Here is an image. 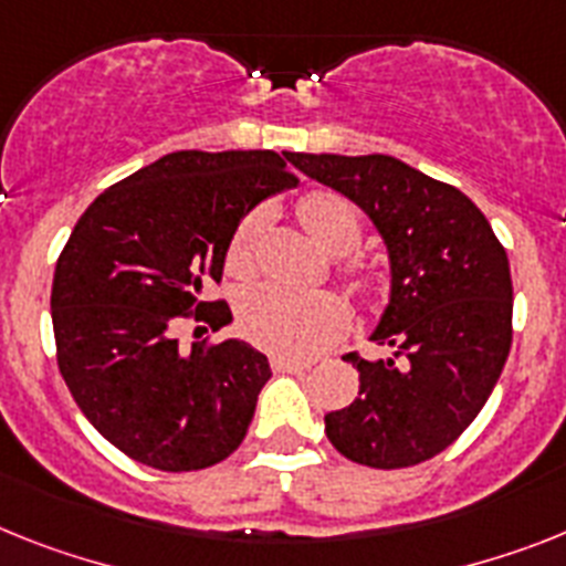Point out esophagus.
I'll use <instances>...</instances> for the list:
<instances>
[{
    "mask_svg": "<svg viewBox=\"0 0 566 566\" xmlns=\"http://www.w3.org/2000/svg\"><path fill=\"white\" fill-rule=\"evenodd\" d=\"M270 365H273V371H279V374H302L311 368V365L302 363V359H284V356H273V359H270Z\"/></svg>",
    "mask_w": 566,
    "mask_h": 566,
    "instance_id": "1",
    "label": "esophagus"
}]
</instances>
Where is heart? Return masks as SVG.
<instances>
[{
  "mask_svg": "<svg viewBox=\"0 0 566 566\" xmlns=\"http://www.w3.org/2000/svg\"><path fill=\"white\" fill-rule=\"evenodd\" d=\"M296 212L305 230L327 253L348 255L363 241V218L345 195L316 189L298 198ZM264 221V210H255L232 232L227 247V270L232 275H250L255 270ZM354 273L363 287H374V279L363 268H354ZM239 322L247 339L259 348L291 359H307L339 339L348 327V305L327 291H291L282 284H261L241 298Z\"/></svg>",
  "mask_w": 566,
  "mask_h": 566,
  "instance_id": "obj_1",
  "label": "heart"
}]
</instances>
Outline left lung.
I'll return each mask as SVG.
<instances>
[{
	"label": "left lung",
	"mask_w": 566,
	"mask_h": 566,
	"mask_svg": "<svg viewBox=\"0 0 566 566\" xmlns=\"http://www.w3.org/2000/svg\"><path fill=\"white\" fill-rule=\"evenodd\" d=\"M284 155L371 218L391 261V298L371 334L391 354L345 356L359 397L325 415L327 440L363 467H417L481 415L510 356L506 250L460 189L391 155Z\"/></svg>",
	"instance_id": "obj_1"
}]
</instances>
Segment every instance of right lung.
I'll return each mask as SVG.
<instances>
[{"label": "right lung", "mask_w": 566, "mask_h": 566, "mask_svg": "<svg viewBox=\"0 0 566 566\" xmlns=\"http://www.w3.org/2000/svg\"><path fill=\"white\" fill-rule=\"evenodd\" d=\"M291 187L287 155L270 149L172 151L80 216L51 287L56 365L88 422L137 463L195 472L244 440L268 356L241 339L187 354L175 331L232 319L227 302H201L203 287L221 282L241 218Z\"/></svg>", "instance_id": "obj_1"}]
</instances>
